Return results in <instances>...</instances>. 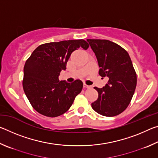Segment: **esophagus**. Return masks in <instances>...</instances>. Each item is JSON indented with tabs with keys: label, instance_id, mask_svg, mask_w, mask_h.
Here are the masks:
<instances>
[{
	"label": "esophagus",
	"instance_id": "esophagus-1",
	"mask_svg": "<svg viewBox=\"0 0 158 158\" xmlns=\"http://www.w3.org/2000/svg\"><path fill=\"white\" fill-rule=\"evenodd\" d=\"M84 89H89L90 85H86V84H84Z\"/></svg>",
	"mask_w": 158,
	"mask_h": 158
}]
</instances>
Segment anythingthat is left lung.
I'll return each mask as SVG.
<instances>
[{"label":"left lung","mask_w":158,"mask_h":158,"mask_svg":"<svg viewBox=\"0 0 158 158\" xmlns=\"http://www.w3.org/2000/svg\"><path fill=\"white\" fill-rule=\"evenodd\" d=\"M100 67L99 74L109 79L102 89L94 87L98 98L92 108L105 116H115L129 105L137 85V74L128 53L107 40L88 39Z\"/></svg>","instance_id":"8db88e82"}]
</instances>
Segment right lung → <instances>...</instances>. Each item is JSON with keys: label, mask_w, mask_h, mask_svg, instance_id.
I'll return each mask as SVG.
<instances>
[{"label": "right lung", "mask_w": 158, "mask_h": 158, "mask_svg": "<svg viewBox=\"0 0 158 158\" xmlns=\"http://www.w3.org/2000/svg\"><path fill=\"white\" fill-rule=\"evenodd\" d=\"M89 47L84 40H72L41 44L33 51L23 68V88L35 110L53 118L70 108L83 83L78 79L73 83L60 81L58 77L65 70L74 51Z\"/></svg>", "instance_id": "add662e5"}]
</instances>
